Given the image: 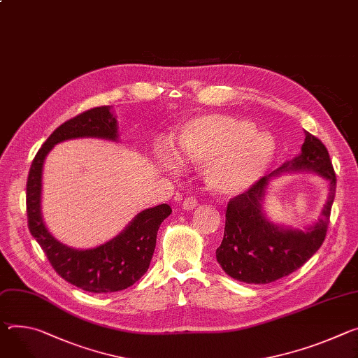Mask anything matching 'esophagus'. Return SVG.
Masks as SVG:
<instances>
[{
	"label": "esophagus",
	"instance_id": "esophagus-1",
	"mask_svg": "<svg viewBox=\"0 0 358 358\" xmlns=\"http://www.w3.org/2000/svg\"><path fill=\"white\" fill-rule=\"evenodd\" d=\"M197 206H199V201H197L196 199H192V197H188V199H185V200L182 201V208L187 210V211L194 210Z\"/></svg>",
	"mask_w": 358,
	"mask_h": 358
}]
</instances>
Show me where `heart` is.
Instances as JSON below:
<instances>
[{
    "label": "heart",
    "instance_id": "heart-1",
    "mask_svg": "<svg viewBox=\"0 0 358 358\" xmlns=\"http://www.w3.org/2000/svg\"><path fill=\"white\" fill-rule=\"evenodd\" d=\"M275 143L268 134L255 133L243 118L227 114H203L184 121L177 137V152L159 150L161 164L177 170L178 159L206 166L210 191L220 197H236L252 188L268 170Z\"/></svg>",
    "mask_w": 358,
    "mask_h": 358
}]
</instances>
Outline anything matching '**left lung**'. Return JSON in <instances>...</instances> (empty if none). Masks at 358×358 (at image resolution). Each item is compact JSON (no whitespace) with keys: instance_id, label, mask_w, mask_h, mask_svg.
<instances>
[{"instance_id":"obj_1","label":"left lung","mask_w":358,"mask_h":358,"mask_svg":"<svg viewBox=\"0 0 358 358\" xmlns=\"http://www.w3.org/2000/svg\"><path fill=\"white\" fill-rule=\"evenodd\" d=\"M301 152L264 176L227 206L225 229L217 262L231 278L247 284H268L299 270L321 247L327 234L336 196V174L329 151L317 137L304 133ZM315 172L329 181V197L322 217L304 231L274 224L264 210L266 188L281 173Z\"/></svg>"}]
</instances>
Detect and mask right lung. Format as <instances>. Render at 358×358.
I'll return each instance as SVG.
<instances>
[{
    "instance_id": "add662e5",
    "label": "right lung",
    "mask_w": 358,
    "mask_h": 358,
    "mask_svg": "<svg viewBox=\"0 0 358 358\" xmlns=\"http://www.w3.org/2000/svg\"><path fill=\"white\" fill-rule=\"evenodd\" d=\"M118 122L110 106L91 108L61 124L32 161L27 181V215L31 236L44 250L54 270L70 284L90 292H115L131 287L148 270L161 222L171 214L169 204L143 210L114 238L78 250L57 240L43 218V167L58 143L74 138L118 141Z\"/></svg>"
}]
</instances>
